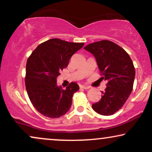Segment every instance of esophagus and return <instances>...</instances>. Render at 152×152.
Returning <instances> with one entry per match:
<instances>
[{"label": "esophagus", "instance_id": "obj_1", "mask_svg": "<svg viewBox=\"0 0 152 152\" xmlns=\"http://www.w3.org/2000/svg\"><path fill=\"white\" fill-rule=\"evenodd\" d=\"M80 88H83V89H85V90H86V89L90 88V87L88 86H84V85H82V86H80Z\"/></svg>", "mask_w": 152, "mask_h": 152}]
</instances>
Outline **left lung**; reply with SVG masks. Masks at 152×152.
Returning <instances> with one entry per match:
<instances>
[{"instance_id":"8db88e82","label":"left lung","mask_w":152,"mask_h":152,"mask_svg":"<svg viewBox=\"0 0 152 152\" xmlns=\"http://www.w3.org/2000/svg\"><path fill=\"white\" fill-rule=\"evenodd\" d=\"M84 48L94 55L101 78L108 81L102 98L93 104V109L102 115H113L123 107L133 90L136 71L132 60L122 48L109 40Z\"/></svg>"}]
</instances>
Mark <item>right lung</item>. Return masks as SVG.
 <instances>
[{
  "label": "right lung",
  "instance_id": "1",
  "mask_svg": "<svg viewBox=\"0 0 152 152\" xmlns=\"http://www.w3.org/2000/svg\"><path fill=\"white\" fill-rule=\"evenodd\" d=\"M84 43L52 39L39 44L28 57L25 77L26 91L34 107L46 117L57 118L70 109L72 95L80 88L71 82L62 89L57 85L60 72Z\"/></svg>",
  "mask_w": 152,
  "mask_h": 152
}]
</instances>
